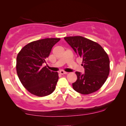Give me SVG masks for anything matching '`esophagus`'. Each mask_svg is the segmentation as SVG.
Masks as SVG:
<instances>
[{"label":"esophagus","mask_w":126,"mask_h":126,"mask_svg":"<svg viewBox=\"0 0 126 126\" xmlns=\"http://www.w3.org/2000/svg\"><path fill=\"white\" fill-rule=\"evenodd\" d=\"M59 73H60V74H61V75H66V74H67V72L63 71V70H61V71L59 72Z\"/></svg>","instance_id":"esophagus-1"}]
</instances>
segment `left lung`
<instances>
[{"mask_svg":"<svg viewBox=\"0 0 126 126\" xmlns=\"http://www.w3.org/2000/svg\"><path fill=\"white\" fill-rule=\"evenodd\" d=\"M78 56L83 59L85 73L76 72L78 79L72 83L73 89L83 95L96 92L103 85L110 72V60L98 43L81 36L64 37Z\"/></svg>","mask_w":126,"mask_h":126,"instance_id":"8db88e82","label":"left lung"}]
</instances>
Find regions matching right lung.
<instances>
[{
    "instance_id": "right-lung-1",
    "label": "right lung",
    "mask_w": 126,
    "mask_h": 126,
    "mask_svg": "<svg viewBox=\"0 0 126 126\" xmlns=\"http://www.w3.org/2000/svg\"><path fill=\"white\" fill-rule=\"evenodd\" d=\"M60 38H45L24 46L16 58V72L23 86L32 94L44 96L53 93L59 79L57 72L43 64Z\"/></svg>"
}]
</instances>
